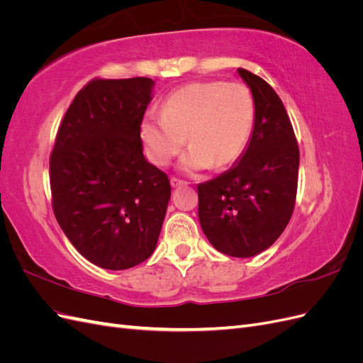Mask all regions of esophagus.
<instances>
[{
  "label": "esophagus",
  "instance_id": "esophagus-1",
  "mask_svg": "<svg viewBox=\"0 0 363 363\" xmlns=\"http://www.w3.org/2000/svg\"><path fill=\"white\" fill-rule=\"evenodd\" d=\"M171 186L172 188H177V186H183V184H186V182H183V180H180V179H177V177H171Z\"/></svg>",
  "mask_w": 363,
  "mask_h": 363
}]
</instances>
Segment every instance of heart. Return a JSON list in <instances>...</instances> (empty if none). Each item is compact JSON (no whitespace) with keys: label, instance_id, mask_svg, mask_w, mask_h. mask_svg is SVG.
<instances>
[{"label":"heart","instance_id":"heart-1","mask_svg":"<svg viewBox=\"0 0 363 363\" xmlns=\"http://www.w3.org/2000/svg\"><path fill=\"white\" fill-rule=\"evenodd\" d=\"M255 98L242 83L204 82L183 86L140 124L148 159L157 167L179 155L186 136L191 144L180 168L199 172L227 167L242 155L255 124Z\"/></svg>","mask_w":363,"mask_h":363}]
</instances>
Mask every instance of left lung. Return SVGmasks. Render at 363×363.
Wrapping results in <instances>:
<instances>
[{
	"label": "left lung",
	"instance_id": "left-lung-1",
	"mask_svg": "<svg viewBox=\"0 0 363 363\" xmlns=\"http://www.w3.org/2000/svg\"><path fill=\"white\" fill-rule=\"evenodd\" d=\"M238 72L255 98V128L239 162L199 184V218L218 251L251 257L276 242L289 223L300 150L276 91L256 74L242 68Z\"/></svg>",
	"mask_w": 363,
	"mask_h": 363
}]
</instances>
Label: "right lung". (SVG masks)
I'll use <instances>...</instances> for the list:
<instances>
[{
	"label": "right lung",
	"instance_id": "obj_1",
	"mask_svg": "<svg viewBox=\"0 0 363 363\" xmlns=\"http://www.w3.org/2000/svg\"><path fill=\"white\" fill-rule=\"evenodd\" d=\"M152 86L147 77L91 80L65 113L50 157L57 223L104 269L133 268L152 255L171 199L168 175L142 152Z\"/></svg>",
	"mask_w": 363,
	"mask_h": 363
}]
</instances>
